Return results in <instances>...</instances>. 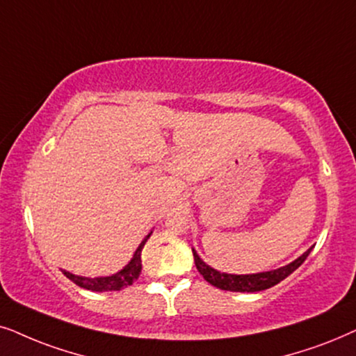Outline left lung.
I'll list each match as a JSON object with an SVG mask.
<instances>
[{
	"mask_svg": "<svg viewBox=\"0 0 356 356\" xmlns=\"http://www.w3.org/2000/svg\"><path fill=\"white\" fill-rule=\"evenodd\" d=\"M311 249H307L301 257L293 260L291 264L285 265V267L270 270V272H260V273H250V275H231V273L218 272V270L211 268L210 265H207L200 257H198L195 249H192V252H193V260H195L197 270L200 272L202 277L210 283V285L226 291L254 293V291L267 290V288H272L277 285V283L285 280L288 275H291L302 262H305L306 257L311 252Z\"/></svg>",
	"mask_w": 356,
	"mask_h": 356,
	"instance_id": "8db88e82",
	"label": "left lung"
}]
</instances>
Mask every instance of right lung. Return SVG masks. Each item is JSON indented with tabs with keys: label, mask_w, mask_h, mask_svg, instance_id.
<instances>
[{
	"label": "right lung",
	"mask_w": 356,
	"mask_h": 356,
	"mask_svg": "<svg viewBox=\"0 0 356 356\" xmlns=\"http://www.w3.org/2000/svg\"><path fill=\"white\" fill-rule=\"evenodd\" d=\"M153 233V231H151ZM151 233L146 236V238L141 241V244L138 245V249L135 250L134 257L129 264L123 267L120 272L111 275V277H97V278H88V277H79V275H73L70 272L63 270V273L66 275V278H70L71 282L76 283L78 286L84 288V290H91V291H120L123 288L130 286L136 278L140 277L141 273V250H143V245L146 244V241L149 239Z\"/></svg>",
	"instance_id": "add662e5"
}]
</instances>
